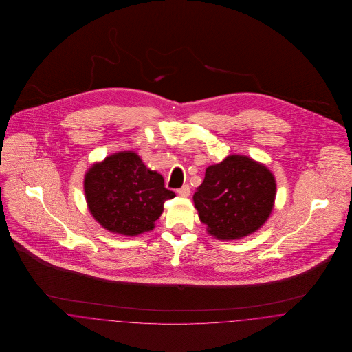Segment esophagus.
Masks as SVG:
<instances>
[{"label": "esophagus", "mask_w": 352, "mask_h": 352, "mask_svg": "<svg viewBox=\"0 0 352 352\" xmlns=\"http://www.w3.org/2000/svg\"><path fill=\"white\" fill-rule=\"evenodd\" d=\"M181 197H188L190 195V192H191V190H190V186L188 184H184L181 188H178V191H177Z\"/></svg>", "instance_id": "1"}]
</instances>
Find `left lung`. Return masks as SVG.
I'll use <instances>...</instances> for the list:
<instances>
[{
    "instance_id": "8db88e82",
    "label": "left lung",
    "mask_w": 352,
    "mask_h": 352,
    "mask_svg": "<svg viewBox=\"0 0 352 352\" xmlns=\"http://www.w3.org/2000/svg\"><path fill=\"white\" fill-rule=\"evenodd\" d=\"M276 181L267 166L240 154L208 166L194 204L208 234L234 240L257 231L269 218Z\"/></svg>"
}]
</instances>
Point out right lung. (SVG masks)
<instances>
[{
    "label": "right lung",
    "mask_w": 352,
    "mask_h": 352,
    "mask_svg": "<svg viewBox=\"0 0 352 352\" xmlns=\"http://www.w3.org/2000/svg\"><path fill=\"white\" fill-rule=\"evenodd\" d=\"M92 217L113 234L135 236L154 228L164 203L175 194L164 177L144 165L133 151H120L89 168L84 178Z\"/></svg>",
    "instance_id": "right-lung-1"
}]
</instances>
